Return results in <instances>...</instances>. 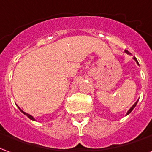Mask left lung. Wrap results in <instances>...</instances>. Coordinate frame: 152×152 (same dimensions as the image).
<instances>
[{
	"instance_id": "obj_1",
	"label": "left lung",
	"mask_w": 152,
	"mask_h": 152,
	"mask_svg": "<svg viewBox=\"0 0 152 152\" xmlns=\"http://www.w3.org/2000/svg\"><path fill=\"white\" fill-rule=\"evenodd\" d=\"M124 52H125V53H127V54H131V53H129V51H128V50H124ZM134 59L135 60V61H136V63H137V65H139V63H138V62H137V58H135V57H134ZM137 101H138V100H137ZM137 102H135V103H134V105H133V106H132V107H131V108L129 109V111H128V112H127V113H126V115H129V113H130L131 112H132V111H133V110H134V107H136V105H137Z\"/></svg>"
}]
</instances>
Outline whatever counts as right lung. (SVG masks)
Returning <instances> with one entry per match:
<instances>
[{
    "instance_id": "right-lung-1",
    "label": "right lung",
    "mask_w": 152,
    "mask_h": 152,
    "mask_svg": "<svg viewBox=\"0 0 152 152\" xmlns=\"http://www.w3.org/2000/svg\"><path fill=\"white\" fill-rule=\"evenodd\" d=\"M18 108H19V107H18ZM19 109H20V108H19ZM20 111H21V112H23V114L26 115H27V116H28V117L29 118V119H31V120H32V121H36V120H35V118L33 117V116H32V115H31L28 114V113H26V112H23V111H22L21 109H20Z\"/></svg>"
}]
</instances>
